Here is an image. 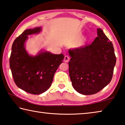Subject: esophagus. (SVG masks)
<instances>
[{
    "mask_svg": "<svg viewBox=\"0 0 125 125\" xmlns=\"http://www.w3.org/2000/svg\"><path fill=\"white\" fill-rule=\"evenodd\" d=\"M69 59H70V57H69L68 55H65V57H64V59L65 62H68V61H69Z\"/></svg>",
    "mask_w": 125,
    "mask_h": 125,
    "instance_id": "esophagus-1",
    "label": "esophagus"
}]
</instances>
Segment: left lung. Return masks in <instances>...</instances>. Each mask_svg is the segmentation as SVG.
<instances>
[{
	"label": "left lung",
	"instance_id": "1",
	"mask_svg": "<svg viewBox=\"0 0 125 125\" xmlns=\"http://www.w3.org/2000/svg\"><path fill=\"white\" fill-rule=\"evenodd\" d=\"M91 45L69 50V76L73 88L82 94L98 93L110 83L116 57L112 43L103 31Z\"/></svg>",
	"mask_w": 125,
	"mask_h": 125
}]
</instances>
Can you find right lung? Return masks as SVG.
<instances>
[{
  "label": "right lung",
  "mask_w": 125,
  "mask_h": 125,
  "mask_svg": "<svg viewBox=\"0 0 125 125\" xmlns=\"http://www.w3.org/2000/svg\"><path fill=\"white\" fill-rule=\"evenodd\" d=\"M41 28L25 30L13 42L9 65L17 86L32 94H40L49 89L53 75L62 62L64 55L41 51L36 56L26 51L24 43L28 35L37 34Z\"/></svg>",
  "instance_id": "add662e5"
}]
</instances>
